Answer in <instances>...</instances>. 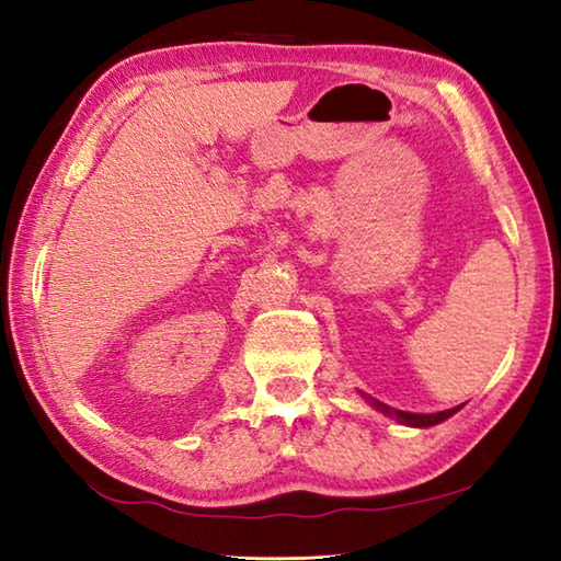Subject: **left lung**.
<instances>
[{
	"instance_id": "1",
	"label": "left lung",
	"mask_w": 561,
	"mask_h": 561,
	"mask_svg": "<svg viewBox=\"0 0 561 561\" xmlns=\"http://www.w3.org/2000/svg\"><path fill=\"white\" fill-rule=\"evenodd\" d=\"M360 397L365 402H368L373 410H378L387 416H392V420H397L400 424H407V426H414V430H426V426H434V424H442L444 420H449V416H454L458 410H461V404L458 407H451V410H444V412H434V414H416V412H402V410H394V407L385 404L380 400H375V397L360 392Z\"/></svg>"
}]
</instances>
